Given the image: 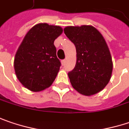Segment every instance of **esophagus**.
Returning a JSON list of instances; mask_svg holds the SVG:
<instances>
[{"label": "esophagus", "instance_id": "obj_1", "mask_svg": "<svg viewBox=\"0 0 129 129\" xmlns=\"http://www.w3.org/2000/svg\"><path fill=\"white\" fill-rule=\"evenodd\" d=\"M66 60H61V64H62V66H64L65 64H66Z\"/></svg>", "mask_w": 129, "mask_h": 129}]
</instances>
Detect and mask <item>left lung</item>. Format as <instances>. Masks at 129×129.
Returning <instances> with one entry per match:
<instances>
[{"label": "left lung", "mask_w": 129, "mask_h": 129, "mask_svg": "<svg viewBox=\"0 0 129 129\" xmlns=\"http://www.w3.org/2000/svg\"><path fill=\"white\" fill-rule=\"evenodd\" d=\"M64 34L77 51L75 67L68 73L72 87L85 95L100 92L112 72L111 54L103 36L91 25L66 27Z\"/></svg>", "instance_id": "obj_1"}]
</instances>
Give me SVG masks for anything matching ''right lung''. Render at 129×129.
<instances>
[{"mask_svg":"<svg viewBox=\"0 0 129 129\" xmlns=\"http://www.w3.org/2000/svg\"><path fill=\"white\" fill-rule=\"evenodd\" d=\"M62 32L60 26L39 23L23 39L16 52L14 66L17 79L28 90H44L56 78L61 63L54 42Z\"/></svg>","mask_w":129,"mask_h":129,"instance_id":"obj_1","label":"right lung"}]
</instances>
